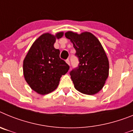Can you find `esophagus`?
<instances>
[{"instance_id":"1","label":"esophagus","mask_w":133,"mask_h":133,"mask_svg":"<svg viewBox=\"0 0 133 133\" xmlns=\"http://www.w3.org/2000/svg\"><path fill=\"white\" fill-rule=\"evenodd\" d=\"M66 63H67L68 64H69V66H70V61H69V59H67V60H66Z\"/></svg>"}]
</instances>
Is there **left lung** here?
Masks as SVG:
<instances>
[{
	"label": "left lung",
	"mask_w": 133,
	"mask_h": 133,
	"mask_svg": "<svg viewBox=\"0 0 133 133\" xmlns=\"http://www.w3.org/2000/svg\"><path fill=\"white\" fill-rule=\"evenodd\" d=\"M73 44L78 57V67L71 70L75 88L81 93L92 95L103 89L109 77V63L106 52L98 38L89 32L65 33Z\"/></svg>",
	"instance_id": "8db88e82"
}]
</instances>
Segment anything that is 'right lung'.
I'll list each match as a JSON object with an SVG mask.
<instances>
[{"instance_id":"1","label":"right lung","mask_w":133,"mask_h":133,"mask_svg":"<svg viewBox=\"0 0 133 133\" xmlns=\"http://www.w3.org/2000/svg\"><path fill=\"white\" fill-rule=\"evenodd\" d=\"M64 32L55 35L44 33L32 44L23 61L24 79L34 91L46 95L57 88L62 75L69 66L60 58V50L54 47L56 39L63 37Z\"/></svg>"}]
</instances>
